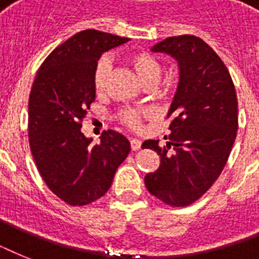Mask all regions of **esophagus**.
Returning a JSON list of instances; mask_svg holds the SVG:
<instances>
[{
    "instance_id": "obj_1",
    "label": "esophagus",
    "mask_w": 259,
    "mask_h": 259,
    "mask_svg": "<svg viewBox=\"0 0 259 259\" xmlns=\"http://www.w3.org/2000/svg\"><path fill=\"white\" fill-rule=\"evenodd\" d=\"M141 145H142V142L140 141V140H137V138H133V140H130V146H132V150H138V149H141Z\"/></svg>"
}]
</instances>
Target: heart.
<instances>
[{"mask_svg":"<svg viewBox=\"0 0 259 259\" xmlns=\"http://www.w3.org/2000/svg\"><path fill=\"white\" fill-rule=\"evenodd\" d=\"M126 62L132 67L138 80L144 84H152L157 82L161 75V64L154 55L138 51L127 55ZM110 75V60L107 58H101L95 63L93 70V84L97 91H102L107 84ZM152 115V110L148 107H126L118 114L119 122L122 125L127 126L130 129L137 130L142 126L144 118H149Z\"/></svg>","mask_w":259,"mask_h":259,"instance_id":"1","label":"heart"}]
</instances>
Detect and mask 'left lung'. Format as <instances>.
Returning <instances> with one entry per match:
<instances>
[{"label": "left lung", "instance_id": "8db88e82", "mask_svg": "<svg viewBox=\"0 0 259 259\" xmlns=\"http://www.w3.org/2000/svg\"><path fill=\"white\" fill-rule=\"evenodd\" d=\"M152 51L176 59L180 82L166 117V145L156 140L142 144L160 156V166L146 175L145 185L162 203L185 207L211 188L229 160L238 130L237 93L225 63L200 37L173 36Z\"/></svg>", "mask_w": 259, "mask_h": 259}]
</instances>
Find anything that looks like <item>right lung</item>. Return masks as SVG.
Instances as JSON below:
<instances>
[{
  "instance_id": "add662e5",
  "label": "right lung",
  "mask_w": 259,
  "mask_h": 259,
  "mask_svg": "<svg viewBox=\"0 0 259 259\" xmlns=\"http://www.w3.org/2000/svg\"><path fill=\"white\" fill-rule=\"evenodd\" d=\"M126 41L127 37L95 29L74 34L47 56L30 90V152L47 187L72 207L103 196L130 152V142L114 130H105L97 145L80 132L95 101V63Z\"/></svg>"
}]
</instances>
